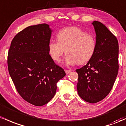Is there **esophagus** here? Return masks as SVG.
Wrapping results in <instances>:
<instances>
[{"instance_id":"34e87169","label":"esophagus","mask_w":126,"mask_h":126,"mask_svg":"<svg viewBox=\"0 0 126 126\" xmlns=\"http://www.w3.org/2000/svg\"><path fill=\"white\" fill-rule=\"evenodd\" d=\"M65 73L67 74H69V73L71 72V70H65Z\"/></svg>"}]
</instances>
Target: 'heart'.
Segmentation results:
<instances>
[{
    "instance_id": "heart-1",
    "label": "heart",
    "mask_w": 126,
    "mask_h": 126,
    "mask_svg": "<svg viewBox=\"0 0 126 126\" xmlns=\"http://www.w3.org/2000/svg\"><path fill=\"white\" fill-rule=\"evenodd\" d=\"M57 41L50 40L48 52L55 61L59 62L65 52L66 64L73 65L77 63L84 64L91 59L96 47L94 35L86 32L77 27L61 30L56 35Z\"/></svg>"
}]
</instances>
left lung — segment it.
<instances>
[{
	"label": "left lung",
	"mask_w": 126,
	"mask_h": 126,
	"mask_svg": "<svg viewBox=\"0 0 126 126\" xmlns=\"http://www.w3.org/2000/svg\"><path fill=\"white\" fill-rule=\"evenodd\" d=\"M96 32V47L86 65L76 70L79 95L87 102L94 104L109 94L118 74V43L116 37L99 21L92 23Z\"/></svg>",
	"instance_id": "1"
}]
</instances>
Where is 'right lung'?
<instances>
[{
  "label": "right lung",
  "mask_w": 126,
  "mask_h": 126,
  "mask_svg": "<svg viewBox=\"0 0 126 126\" xmlns=\"http://www.w3.org/2000/svg\"><path fill=\"white\" fill-rule=\"evenodd\" d=\"M52 32L46 24L28 27L14 37L8 52V70L18 94L39 107L53 98L66 75L48 52Z\"/></svg>",
  "instance_id": "obj_1"
}]
</instances>
